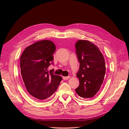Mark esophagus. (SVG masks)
Masks as SVG:
<instances>
[{
	"label": "esophagus",
	"instance_id": "obj_1",
	"mask_svg": "<svg viewBox=\"0 0 129 129\" xmlns=\"http://www.w3.org/2000/svg\"><path fill=\"white\" fill-rule=\"evenodd\" d=\"M70 76H62V79H63V80H68V79H70Z\"/></svg>",
	"mask_w": 129,
	"mask_h": 129
}]
</instances>
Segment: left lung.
<instances>
[{
	"label": "left lung",
	"instance_id": "1",
	"mask_svg": "<svg viewBox=\"0 0 129 129\" xmlns=\"http://www.w3.org/2000/svg\"><path fill=\"white\" fill-rule=\"evenodd\" d=\"M75 46L80 62L76 74L79 85L76 92L81 98H91L99 91L103 83L106 72L105 59L99 48L88 40H78Z\"/></svg>",
	"mask_w": 129,
	"mask_h": 129
}]
</instances>
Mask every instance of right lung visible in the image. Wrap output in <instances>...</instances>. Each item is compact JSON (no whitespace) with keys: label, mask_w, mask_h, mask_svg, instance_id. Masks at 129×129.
Here are the masks:
<instances>
[{"label":"right lung","mask_w":129,"mask_h":129,"mask_svg":"<svg viewBox=\"0 0 129 129\" xmlns=\"http://www.w3.org/2000/svg\"><path fill=\"white\" fill-rule=\"evenodd\" d=\"M56 46L50 40H43L26 47L20 58V72L24 85L33 97L43 100L56 91L62 78L49 73Z\"/></svg>","instance_id":"obj_1"}]
</instances>
